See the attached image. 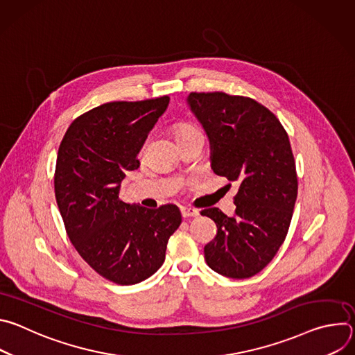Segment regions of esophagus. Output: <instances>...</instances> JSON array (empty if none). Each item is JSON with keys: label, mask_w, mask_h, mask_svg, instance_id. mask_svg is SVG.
Masks as SVG:
<instances>
[{"label": "esophagus", "mask_w": 355, "mask_h": 355, "mask_svg": "<svg viewBox=\"0 0 355 355\" xmlns=\"http://www.w3.org/2000/svg\"><path fill=\"white\" fill-rule=\"evenodd\" d=\"M181 215H182V218H195V216H198L199 215V212L196 211V209H193V208H188V207H181Z\"/></svg>", "instance_id": "esophagus-1"}]
</instances>
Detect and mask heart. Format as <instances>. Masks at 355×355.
<instances>
[{
	"instance_id": "1",
	"label": "heart",
	"mask_w": 355,
	"mask_h": 355,
	"mask_svg": "<svg viewBox=\"0 0 355 355\" xmlns=\"http://www.w3.org/2000/svg\"><path fill=\"white\" fill-rule=\"evenodd\" d=\"M195 130H198L193 125H189V123H182V125H180L178 128H177V130H175V135L177 136H181V135H185V133H191V132H195Z\"/></svg>"
}]
</instances>
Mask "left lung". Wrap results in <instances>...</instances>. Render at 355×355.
Wrapping results in <instances>:
<instances>
[{"label": "left lung", "mask_w": 355, "mask_h": 355, "mask_svg": "<svg viewBox=\"0 0 355 355\" xmlns=\"http://www.w3.org/2000/svg\"><path fill=\"white\" fill-rule=\"evenodd\" d=\"M188 104L208 133L214 173L239 187L233 218L218 208L200 212L218 227L204 248L207 264L229 278H250L275 257L291 225L297 175L288 133L248 96L191 92Z\"/></svg>", "instance_id": "1"}]
</instances>
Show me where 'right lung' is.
Here are the masks:
<instances>
[{
	"instance_id": "1",
	"label": "right lung",
	"mask_w": 355,
	"mask_h": 355,
	"mask_svg": "<svg viewBox=\"0 0 355 355\" xmlns=\"http://www.w3.org/2000/svg\"><path fill=\"white\" fill-rule=\"evenodd\" d=\"M168 103L163 95L103 104L76 118L59 146L55 195L66 233L81 259L118 285L153 275L181 225L173 204L146 209L119 198L125 173L139 168V151Z\"/></svg>"
}]
</instances>
